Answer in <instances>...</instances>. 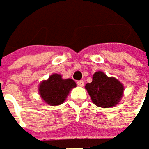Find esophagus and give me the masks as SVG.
Returning a JSON list of instances; mask_svg holds the SVG:
<instances>
[{
    "label": "esophagus",
    "instance_id": "34e87169",
    "mask_svg": "<svg viewBox=\"0 0 149 149\" xmlns=\"http://www.w3.org/2000/svg\"><path fill=\"white\" fill-rule=\"evenodd\" d=\"M77 84H78V86H79V87H83V86H84V81H83V80H79V81L77 82Z\"/></svg>",
    "mask_w": 149,
    "mask_h": 149
}]
</instances>
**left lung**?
I'll list each match as a JSON object with an SVG mask.
<instances>
[{"label": "left lung", "mask_w": 149, "mask_h": 149, "mask_svg": "<svg viewBox=\"0 0 149 149\" xmlns=\"http://www.w3.org/2000/svg\"><path fill=\"white\" fill-rule=\"evenodd\" d=\"M85 88L92 102L103 109L117 106L122 99L125 89L118 79L108 77L101 70L93 74L92 81L87 83Z\"/></svg>", "instance_id": "8db88e82"}]
</instances>
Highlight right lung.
<instances>
[{
    "label": "right lung",
    "instance_id": "add662e5",
    "mask_svg": "<svg viewBox=\"0 0 149 149\" xmlns=\"http://www.w3.org/2000/svg\"><path fill=\"white\" fill-rule=\"evenodd\" d=\"M76 82L71 79H63L61 74L53 73L48 79L39 84V95L46 104L58 106L62 104L72 88H76Z\"/></svg>",
    "mask_w": 149,
    "mask_h": 149
}]
</instances>
